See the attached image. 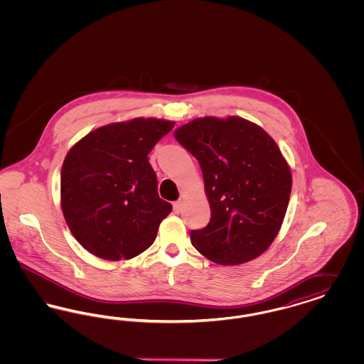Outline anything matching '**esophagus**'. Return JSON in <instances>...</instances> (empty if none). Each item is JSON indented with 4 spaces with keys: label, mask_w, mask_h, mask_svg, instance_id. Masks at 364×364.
I'll return each mask as SVG.
<instances>
[{
    "label": "esophagus",
    "mask_w": 364,
    "mask_h": 364,
    "mask_svg": "<svg viewBox=\"0 0 364 364\" xmlns=\"http://www.w3.org/2000/svg\"><path fill=\"white\" fill-rule=\"evenodd\" d=\"M181 206H183V205H181V200H177V202H174L173 210L176 214H178V213L181 211Z\"/></svg>",
    "instance_id": "1"
}]
</instances>
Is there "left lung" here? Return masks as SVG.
I'll return each instance as SVG.
<instances>
[{"label":"left lung","mask_w":364,"mask_h":364,"mask_svg":"<svg viewBox=\"0 0 364 364\" xmlns=\"http://www.w3.org/2000/svg\"><path fill=\"white\" fill-rule=\"evenodd\" d=\"M174 138L200 165L211 210L192 245L218 264L258 258L277 237L292 190L291 168L258 124L237 116L198 117Z\"/></svg>","instance_id":"left-lung-1"}]
</instances>
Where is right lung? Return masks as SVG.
Here are the masks:
<instances>
[{
  "label": "right lung",
  "instance_id": "obj_1",
  "mask_svg": "<svg viewBox=\"0 0 364 364\" xmlns=\"http://www.w3.org/2000/svg\"><path fill=\"white\" fill-rule=\"evenodd\" d=\"M173 127L136 117L100 127L70 147L61 168V208L90 254L131 259L156 240L172 205L159 198L147 156Z\"/></svg>",
  "mask_w": 364,
  "mask_h": 364
}]
</instances>
